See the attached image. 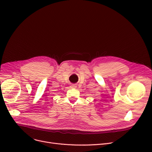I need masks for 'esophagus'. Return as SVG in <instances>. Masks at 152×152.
<instances>
[{
  "label": "esophagus",
  "instance_id": "esophagus-1",
  "mask_svg": "<svg viewBox=\"0 0 152 152\" xmlns=\"http://www.w3.org/2000/svg\"><path fill=\"white\" fill-rule=\"evenodd\" d=\"M76 86V85H75V84H72L71 86V88H75Z\"/></svg>",
  "mask_w": 152,
  "mask_h": 152
}]
</instances>
